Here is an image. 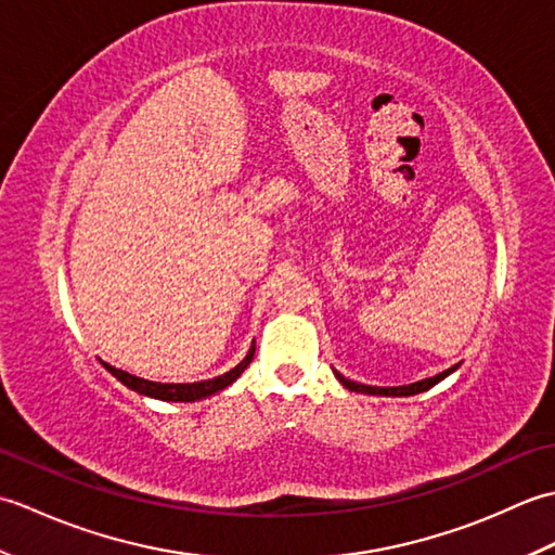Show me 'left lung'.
Returning <instances> with one entry per match:
<instances>
[{
  "mask_svg": "<svg viewBox=\"0 0 555 555\" xmlns=\"http://www.w3.org/2000/svg\"><path fill=\"white\" fill-rule=\"evenodd\" d=\"M453 370H457V364H455V367H451V370L441 372V374L429 376V379H422V382H415V384H405V386H364V384L346 379V376H340L338 372H336V376H338L340 384H344L346 388H350V391H358V393H372V396H415V393L427 391V388H431L434 384H439L441 379H446V376L451 374Z\"/></svg>",
  "mask_w": 555,
  "mask_h": 555,
  "instance_id": "1",
  "label": "left lung"
}]
</instances>
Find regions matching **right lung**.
<instances>
[{"label": "right lung", "instance_id": "add662e5", "mask_svg": "<svg viewBox=\"0 0 555 555\" xmlns=\"http://www.w3.org/2000/svg\"><path fill=\"white\" fill-rule=\"evenodd\" d=\"M255 356V346L247 352L245 360L241 364H235V367L227 374L215 376V379H205V382H193V384H162V382H147L143 376H135V374H128L124 370H116L112 364L102 362L104 367H107L116 379H119L124 386L133 388V391L143 393V396H152V398H159V400H199V398H207L211 393L221 391V388H227L229 384H233L238 376L245 372L247 364L253 362Z\"/></svg>", "mask_w": 555, "mask_h": 555}]
</instances>
